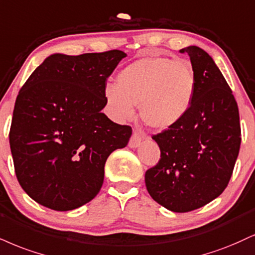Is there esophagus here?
<instances>
[{"label": "esophagus", "mask_w": 255, "mask_h": 255, "mask_svg": "<svg viewBox=\"0 0 255 255\" xmlns=\"http://www.w3.org/2000/svg\"><path fill=\"white\" fill-rule=\"evenodd\" d=\"M142 139H143L142 133H140V131L135 130L133 133V135H131V137H130L128 146H129L130 148H136V147L140 146V143H141V141H142Z\"/></svg>", "instance_id": "obj_1"}]
</instances>
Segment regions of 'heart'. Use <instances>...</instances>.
<instances>
[{"label":"heart","mask_w":255,"mask_h":255,"mask_svg":"<svg viewBox=\"0 0 255 255\" xmlns=\"http://www.w3.org/2000/svg\"><path fill=\"white\" fill-rule=\"evenodd\" d=\"M197 87V75L190 61L143 57L119 73L118 84H107L104 96L116 119H130L140 103V115L149 127L167 129L191 109Z\"/></svg>","instance_id":"b5f03b06"}]
</instances>
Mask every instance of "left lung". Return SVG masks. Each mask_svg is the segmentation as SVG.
Returning a JSON list of instances; mask_svg holds the SVG:
<instances>
[{"instance_id":"left-lung-1","label":"left lung","mask_w":255,"mask_h":255,"mask_svg":"<svg viewBox=\"0 0 255 255\" xmlns=\"http://www.w3.org/2000/svg\"><path fill=\"white\" fill-rule=\"evenodd\" d=\"M188 53L198 78L194 104L179 124L153 135L160 160L145 173L157 203L174 213L198 209L225 191L241 143L239 108L232 89L209 54L197 46Z\"/></svg>"}]
</instances>
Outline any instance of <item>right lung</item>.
<instances>
[{"label":"right lung","mask_w":255,"mask_h":255,"mask_svg":"<svg viewBox=\"0 0 255 255\" xmlns=\"http://www.w3.org/2000/svg\"><path fill=\"white\" fill-rule=\"evenodd\" d=\"M125 57L119 50L54 53L21 88L9 143L17 180L36 203L73 210L100 192L107 159L131 135L129 126L101 113L107 79Z\"/></svg>","instance_id":"1"}]
</instances>
